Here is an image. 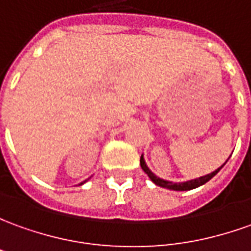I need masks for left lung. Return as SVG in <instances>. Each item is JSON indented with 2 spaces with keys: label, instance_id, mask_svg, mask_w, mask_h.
Returning <instances> with one entry per match:
<instances>
[{
  "label": "left lung",
  "instance_id": "1",
  "mask_svg": "<svg viewBox=\"0 0 251 251\" xmlns=\"http://www.w3.org/2000/svg\"><path fill=\"white\" fill-rule=\"evenodd\" d=\"M141 167L145 171V174L150 177V180L155 183L157 186H160V187L164 188H169V190H175V191H186V190H193V188H197L202 186V184H205L206 181H209L213 176L223 168V165H221L220 168L216 169L215 172H212V174H209V175L202 176V177H198V179H194V180H190V181H184V183H172V181H167V180H162L160 177H157V176L148 168V165L145 164V160H143V157H141Z\"/></svg>",
  "mask_w": 251,
  "mask_h": 251
}]
</instances>
